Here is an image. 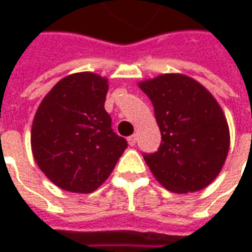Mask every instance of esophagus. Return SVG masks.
I'll return each mask as SVG.
<instances>
[{
  "instance_id": "esophagus-1",
  "label": "esophagus",
  "mask_w": 252,
  "mask_h": 252,
  "mask_svg": "<svg viewBox=\"0 0 252 252\" xmlns=\"http://www.w3.org/2000/svg\"><path fill=\"white\" fill-rule=\"evenodd\" d=\"M127 141H129V144L133 147V146L136 144V141H137V139H136V134H131L130 137H127Z\"/></svg>"
}]
</instances>
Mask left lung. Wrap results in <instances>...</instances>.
Masks as SVG:
<instances>
[{"label": "left lung", "mask_w": 252, "mask_h": 252, "mask_svg": "<svg viewBox=\"0 0 252 252\" xmlns=\"http://www.w3.org/2000/svg\"><path fill=\"white\" fill-rule=\"evenodd\" d=\"M154 106L161 144L143 154L153 175L177 193L206 188L226 161L230 131L213 95L184 74H161L139 84Z\"/></svg>", "instance_id": "1"}]
</instances>
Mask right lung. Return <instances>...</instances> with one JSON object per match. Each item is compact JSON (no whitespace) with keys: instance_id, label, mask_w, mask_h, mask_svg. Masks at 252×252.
<instances>
[{"instance_id":"obj_1","label":"right lung","mask_w":252,"mask_h":252,"mask_svg":"<svg viewBox=\"0 0 252 252\" xmlns=\"http://www.w3.org/2000/svg\"><path fill=\"white\" fill-rule=\"evenodd\" d=\"M108 80L94 73L64 77L34 115V161L59 188L91 193L108 179L127 141L112 130L105 111Z\"/></svg>"}]
</instances>
